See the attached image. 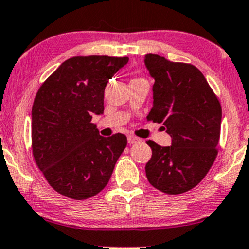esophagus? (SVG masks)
I'll return each instance as SVG.
<instances>
[{
  "instance_id": "esophagus-1",
  "label": "esophagus",
  "mask_w": 249,
  "mask_h": 249,
  "mask_svg": "<svg viewBox=\"0 0 249 249\" xmlns=\"http://www.w3.org/2000/svg\"><path fill=\"white\" fill-rule=\"evenodd\" d=\"M137 142H140L139 137L133 136V135L128 136V143H129V144H134V143H137Z\"/></svg>"
}]
</instances>
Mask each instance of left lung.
I'll list each match as a JSON object with an SVG mask.
<instances>
[{
  "instance_id": "left-lung-1",
  "label": "left lung",
  "mask_w": 249,
  "mask_h": 249,
  "mask_svg": "<svg viewBox=\"0 0 249 249\" xmlns=\"http://www.w3.org/2000/svg\"><path fill=\"white\" fill-rule=\"evenodd\" d=\"M153 85V108L148 120L163 124L171 145L149 140L153 155L145 164L149 183L160 191L179 195L206 176L217 156L221 107L209 83L194 65L145 54Z\"/></svg>"
}]
</instances>
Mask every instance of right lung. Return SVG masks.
<instances>
[{
	"label": "right lung",
	"instance_id": "obj_1",
	"mask_svg": "<svg viewBox=\"0 0 249 249\" xmlns=\"http://www.w3.org/2000/svg\"><path fill=\"white\" fill-rule=\"evenodd\" d=\"M128 60L70 58L38 89L31 113L32 153L50 185L65 197L83 200L98 195L127 145L124 134L100 136L90 120L104 114L105 87Z\"/></svg>",
	"mask_w": 249,
	"mask_h": 249
}]
</instances>
